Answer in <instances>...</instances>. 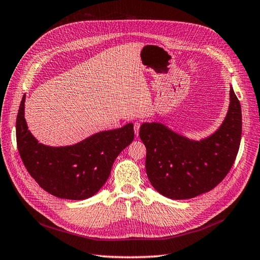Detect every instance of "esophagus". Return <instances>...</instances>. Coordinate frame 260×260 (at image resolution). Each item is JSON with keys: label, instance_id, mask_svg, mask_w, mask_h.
Listing matches in <instances>:
<instances>
[{"label": "esophagus", "instance_id": "obj_1", "mask_svg": "<svg viewBox=\"0 0 260 260\" xmlns=\"http://www.w3.org/2000/svg\"><path fill=\"white\" fill-rule=\"evenodd\" d=\"M139 128H140V123L139 122H135L134 123V132H135V135L136 136L139 135Z\"/></svg>", "mask_w": 260, "mask_h": 260}]
</instances>
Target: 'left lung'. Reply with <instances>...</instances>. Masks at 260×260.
<instances>
[{"instance_id":"left-lung-1","label":"left lung","mask_w":260,"mask_h":260,"mask_svg":"<svg viewBox=\"0 0 260 260\" xmlns=\"http://www.w3.org/2000/svg\"><path fill=\"white\" fill-rule=\"evenodd\" d=\"M146 172L154 189L171 199H189L214 188L231 170L242 136L241 103L230 89V106L218 131L192 140L161 123H144Z\"/></svg>"}]
</instances>
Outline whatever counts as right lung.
<instances>
[{"label": "right lung", "mask_w": 260, "mask_h": 260, "mask_svg": "<svg viewBox=\"0 0 260 260\" xmlns=\"http://www.w3.org/2000/svg\"><path fill=\"white\" fill-rule=\"evenodd\" d=\"M25 99L16 118V140L28 173L55 197L83 200L93 196L107 182L117 155L134 139V125L97 133L73 146L50 147L28 131Z\"/></svg>", "instance_id": "right-lung-1"}]
</instances>
